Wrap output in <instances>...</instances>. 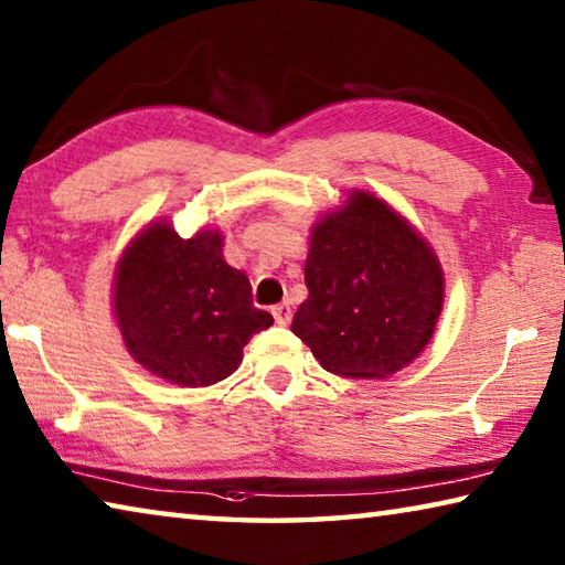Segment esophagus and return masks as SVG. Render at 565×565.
<instances>
[{
	"label": "esophagus",
	"mask_w": 565,
	"mask_h": 565,
	"mask_svg": "<svg viewBox=\"0 0 565 565\" xmlns=\"http://www.w3.org/2000/svg\"><path fill=\"white\" fill-rule=\"evenodd\" d=\"M271 313H274V319H276V323H279V327H286V323L291 321V306H289V301L276 303L274 309H271Z\"/></svg>",
	"instance_id": "1"
}]
</instances>
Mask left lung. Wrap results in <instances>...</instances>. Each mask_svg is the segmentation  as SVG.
<instances>
[{
	"instance_id": "1",
	"label": "left lung",
	"mask_w": 565,
	"mask_h": 565,
	"mask_svg": "<svg viewBox=\"0 0 565 565\" xmlns=\"http://www.w3.org/2000/svg\"><path fill=\"white\" fill-rule=\"evenodd\" d=\"M303 281L309 299L291 331L337 376L388 379L426 349L441 317L434 248L369 191H351L313 224Z\"/></svg>"
}]
</instances>
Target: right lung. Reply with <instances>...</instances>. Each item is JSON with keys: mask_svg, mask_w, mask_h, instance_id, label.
Masks as SVG:
<instances>
[{"mask_svg": "<svg viewBox=\"0 0 565 565\" xmlns=\"http://www.w3.org/2000/svg\"><path fill=\"white\" fill-rule=\"evenodd\" d=\"M222 246L218 228L181 238L161 218L134 236L117 264L111 303L124 347L169 384L199 388L232 376L248 339L274 323Z\"/></svg>", "mask_w": 565, "mask_h": 565, "instance_id": "add662e5", "label": "right lung"}]
</instances>
